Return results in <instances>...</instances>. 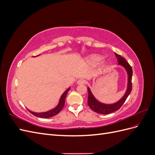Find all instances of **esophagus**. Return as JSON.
Here are the masks:
<instances>
[{
  "label": "esophagus",
  "instance_id": "34e87169",
  "mask_svg": "<svg viewBox=\"0 0 155 155\" xmlns=\"http://www.w3.org/2000/svg\"><path fill=\"white\" fill-rule=\"evenodd\" d=\"M85 80H84L83 79H78V81H77V84L78 85H84V84L85 83Z\"/></svg>",
  "mask_w": 155,
  "mask_h": 155
}]
</instances>
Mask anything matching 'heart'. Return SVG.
I'll return each mask as SVG.
<instances>
[{
	"mask_svg": "<svg viewBox=\"0 0 155 155\" xmlns=\"http://www.w3.org/2000/svg\"><path fill=\"white\" fill-rule=\"evenodd\" d=\"M101 60V58L100 56L96 55H91L90 57H88L87 58V61L88 63H90L91 64H95L97 63H99ZM103 63L101 62V64H102Z\"/></svg>",
	"mask_w": 155,
	"mask_h": 155,
	"instance_id": "obj_1",
	"label": "heart"
}]
</instances>
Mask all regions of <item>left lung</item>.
Segmentation results:
<instances>
[{"instance_id":"8db88e82","label":"left lung","mask_w":155,"mask_h":155,"mask_svg":"<svg viewBox=\"0 0 155 155\" xmlns=\"http://www.w3.org/2000/svg\"><path fill=\"white\" fill-rule=\"evenodd\" d=\"M117 59H118V64L121 65L126 70L128 75V83H127V88L126 92L124 96L121 97L118 101L114 103L113 104H105L98 101L94 96H93L90 88H88V105L90 107L91 109L98 114H107L112 113V112H115L120 109V108L124 104L126 99L127 98L128 96L132 91V76H133V69L130 66V64L127 62L125 58H122L120 55L114 53Z\"/></svg>"}]
</instances>
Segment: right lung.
I'll return each mask as SVG.
<instances>
[{
    "mask_svg": "<svg viewBox=\"0 0 155 155\" xmlns=\"http://www.w3.org/2000/svg\"><path fill=\"white\" fill-rule=\"evenodd\" d=\"M70 87L67 89V90L65 91V92L63 94L62 96H61L60 98V100L58 105L56 106L54 109H51L50 110H48L47 112H32V111H30V112L34 115L35 116L37 117H39V118H50V117H52L56 114H58L59 112L62 110L63 108L64 107V101H65V97H66V96L68 92L70 90Z\"/></svg>",
    "mask_w": 155,
    "mask_h": 155,
    "instance_id": "obj_1",
    "label": "right lung"
}]
</instances>
